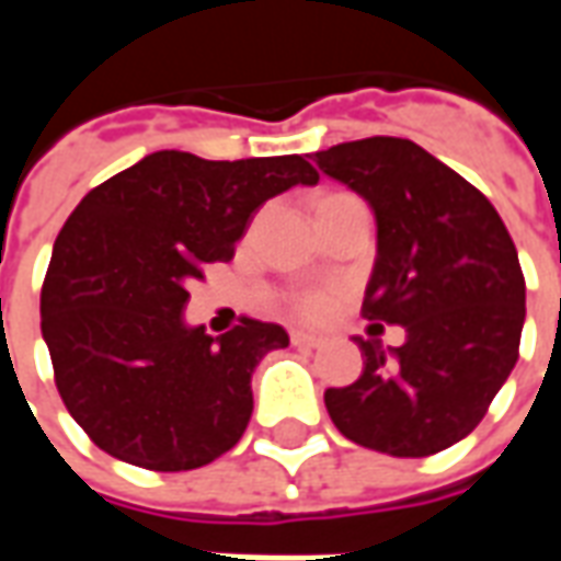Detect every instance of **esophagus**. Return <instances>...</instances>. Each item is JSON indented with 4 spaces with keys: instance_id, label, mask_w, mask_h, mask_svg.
<instances>
[{
    "instance_id": "obj_1",
    "label": "esophagus",
    "mask_w": 561,
    "mask_h": 561,
    "mask_svg": "<svg viewBox=\"0 0 561 561\" xmlns=\"http://www.w3.org/2000/svg\"><path fill=\"white\" fill-rule=\"evenodd\" d=\"M291 345H294V348H321V345H324V340H321V336H316V333H304V330H294Z\"/></svg>"
}]
</instances>
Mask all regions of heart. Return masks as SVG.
Returning a JSON list of instances; mask_svg holds the SVG:
<instances>
[{"label":"heart","instance_id":"b5f03b06","mask_svg":"<svg viewBox=\"0 0 561 561\" xmlns=\"http://www.w3.org/2000/svg\"><path fill=\"white\" fill-rule=\"evenodd\" d=\"M333 306V297L328 291H304L291 300V309L300 318H324Z\"/></svg>","mask_w":561,"mask_h":561}]
</instances>
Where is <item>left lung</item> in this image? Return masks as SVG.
Masks as SVG:
<instances>
[{
    "label": "left lung",
    "instance_id": "left-lung-1",
    "mask_svg": "<svg viewBox=\"0 0 561 561\" xmlns=\"http://www.w3.org/2000/svg\"><path fill=\"white\" fill-rule=\"evenodd\" d=\"M376 216L364 316L405 342L360 340L364 373L324 390L330 421L354 445L430 457L481 423L517 364L526 282L505 221L445 161L405 138H364L312 152Z\"/></svg>",
    "mask_w": 561,
    "mask_h": 561
}]
</instances>
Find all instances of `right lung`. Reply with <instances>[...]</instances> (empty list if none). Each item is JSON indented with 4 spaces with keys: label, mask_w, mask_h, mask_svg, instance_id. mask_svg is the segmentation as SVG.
<instances>
[{
    "label": "right lung",
    "mask_w": 561,
    "mask_h": 561,
    "mask_svg": "<svg viewBox=\"0 0 561 561\" xmlns=\"http://www.w3.org/2000/svg\"><path fill=\"white\" fill-rule=\"evenodd\" d=\"M304 156L207 161L149 152L92 188L56 237L42 336L68 414L104 454L188 471L231 450L252 417V373L288 348L279 324L225 336L185 321L201 267L233 257L264 201L316 185Z\"/></svg>",
    "instance_id": "obj_1"
}]
</instances>
